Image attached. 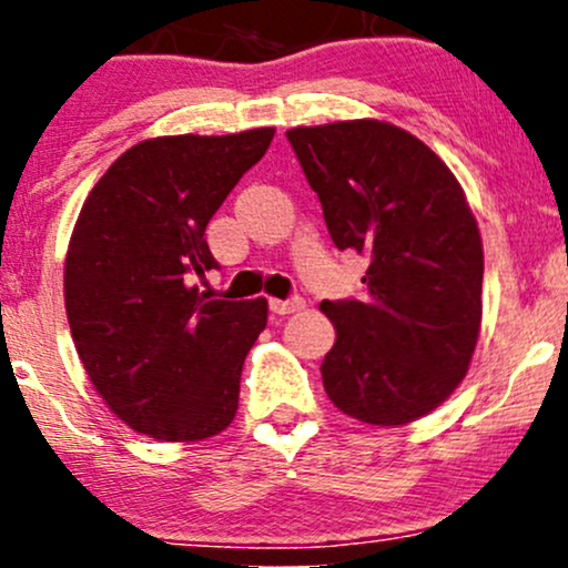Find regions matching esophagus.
<instances>
[{"label": "esophagus", "mask_w": 568, "mask_h": 568, "mask_svg": "<svg viewBox=\"0 0 568 568\" xmlns=\"http://www.w3.org/2000/svg\"><path fill=\"white\" fill-rule=\"evenodd\" d=\"M306 306V302L302 296H293V298H272L270 310L275 315H293V312H302Z\"/></svg>", "instance_id": "34e87169"}]
</instances>
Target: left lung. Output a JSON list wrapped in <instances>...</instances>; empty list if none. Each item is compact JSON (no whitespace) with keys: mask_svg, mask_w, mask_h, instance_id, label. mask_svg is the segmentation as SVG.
<instances>
[{"mask_svg":"<svg viewBox=\"0 0 568 568\" xmlns=\"http://www.w3.org/2000/svg\"><path fill=\"white\" fill-rule=\"evenodd\" d=\"M338 251L368 256L366 298L323 302L336 328L323 387L338 410L400 427L459 387L480 336L484 243L456 175L382 120L291 128Z\"/></svg>","mask_w":568,"mask_h":568,"instance_id":"8db88e82","label":"left lung"}]
</instances>
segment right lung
<instances>
[{
  "label": "right lung",
  "mask_w": 568,
  "mask_h": 568,
  "mask_svg": "<svg viewBox=\"0 0 568 568\" xmlns=\"http://www.w3.org/2000/svg\"><path fill=\"white\" fill-rule=\"evenodd\" d=\"M272 139L275 128L146 139L112 162L77 216L63 266L71 338L95 393L135 433L194 443L237 414L270 304L211 298L197 277L216 266L207 221Z\"/></svg>",
  "instance_id": "add662e5"
}]
</instances>
